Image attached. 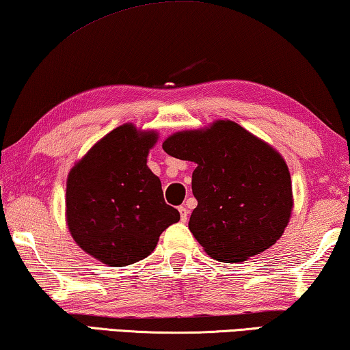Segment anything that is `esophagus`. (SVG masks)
<instances>
[{
	"instance_id": "1",
	"label": "esophagus",
	"mask_w": 350,
	"mask_h": 350,
	"mask_svg": "<svg viewBox=\"0 0 350 350\" xmlns=\"http://www.w3.org/2000/svg\"><path fill=\"white\" fill-rule=\"evenodd\" d=\"M179 212H180V220L185 223L187 218H189V208L184 207V206H180L179 207Z\"/></svg>"
}]
</instances>
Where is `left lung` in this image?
Masks as SVG:
<instances>
[{"label":"left lung","mask_w":350,"mask_h":350,"mask_svg":"<svg viewBox=\"0 0 350 350\" xmlns=\"http://www.w3.org/2000/svg\"><path fill=\"white\" fill-rule=\"evenodd\" d=\"M163 150L195 161L191 190L198 206L189 229L208 256L242 262L272 247L291 220V173L269 143L234 121L176 132Z\"/></svg>","instance_id":"obj_1"}]
</instances>
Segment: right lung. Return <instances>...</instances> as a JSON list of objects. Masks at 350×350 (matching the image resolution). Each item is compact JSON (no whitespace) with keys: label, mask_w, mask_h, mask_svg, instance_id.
I'll list each match as a JSON object with an SVG mask.
<instances>
[{"label":"right lung","mask_w":350,"mask_h":350,"mask_svg":"<svg viewBox=\"0 0 350 350\" xmlns=\"http://www.w3.org/2000/svg\"><path fill=\"white\" fill-rule=\"evenodd\" d=\"M157 139L155 130L119 125L67 176V228L83 252L111 267L148 258L160 234L180 218L148 166Z\"/></svg>","instance_id":"1"}]
</instances>
